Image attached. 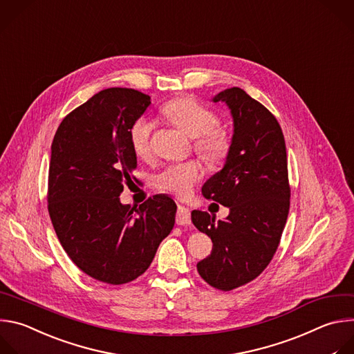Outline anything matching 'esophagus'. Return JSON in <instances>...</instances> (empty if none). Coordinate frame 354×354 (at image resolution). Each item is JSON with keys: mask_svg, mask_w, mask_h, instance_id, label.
<instances>
[{"mask_svg": "<svg viewBox=\"0 0 354 354\" xmlns=\"http://www.w3.org/2000/svg\"><path fill=\"white\" fill-rule=\"evenodd\" d=\"M176 222H177V225H180V226H187V225L191 223V212H189L188 207H185V206H183V205H178Z\"/></svg>", "mask_w": 354, "mask_h": 354, "instance_id": "esophagus-1", "label": "esophagus"}]
</instances>
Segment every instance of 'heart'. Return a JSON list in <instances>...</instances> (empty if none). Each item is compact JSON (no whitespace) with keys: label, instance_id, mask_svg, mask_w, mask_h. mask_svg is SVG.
I'll list each match as a JSON object with an SVG mask.
<instances>
[{"label":"heart","instance_id":"obj_1","mask_svg":"<svg viewBox=\"0 0 354 354\" xmlns=\"http://www.w3.org/2000/svg\"><path fill=\"white\" fill-rule=\"evenodd\" d=\"M163 115L180 131L194 138V149L210 165L223 163L233 148L232 133L219 125V115L195 97H180L163 107ZM155 124L148 118H138L131 127V147L139 159L152 153ZM205 170L198 159L170 165L155 177V185L178 198H185L203 177Z\"/></svg>","mask_w":354,"mask_h":354}]
</instances>
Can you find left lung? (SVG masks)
<instances>
[{"instance_id": "1", "label": "left lung", "mask_w": 354, "mask_h": 354, "mask_svg": "<svg viewBox=\"0 0 354 354\" xmlns=\"http://www.w3.org/2000/svg\"><path fill=\"white\" fill-rule=\"evenodd\" d=\"M214 102L232 110L233 148L202 194L230 214L216 222L207 212L192 210L191 221L214 243L210 255L196 263L198 273L209 286L230 292L272 261L289 215L290 184L285 136L274 115L240 88L221 92Z\"/></svg>"}]
</instances>
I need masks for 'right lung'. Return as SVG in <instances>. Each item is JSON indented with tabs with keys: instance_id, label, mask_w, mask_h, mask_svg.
I'll list each match as a JSON object with an SVG mask.
<instances>
[{
	"instance_id": "obj_1",
	"label": "right lung",
	"mask_w": 354,
	"mask_h": 354,
	"mask_svg": "<svg viewBox=\"0 0 354 354\" xmlns=\"http://www.w3.org/2000/svg\"><path fill=\"white\" fill-rule=\"evenodd\" d=\"M149 104L135 89H104L61 121L51 144L47 206L55 234L71 261L109 285L142 274L176 221L177 205L166 195L139 207L120 202L135 180L131 127Z\"/></svg>"
}]
</instances>
